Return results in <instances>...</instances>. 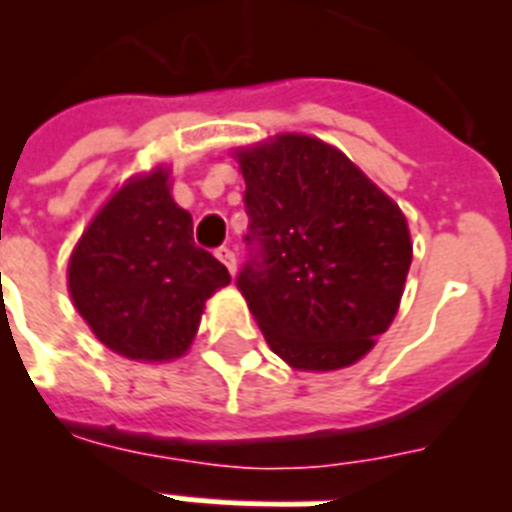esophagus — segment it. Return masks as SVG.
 Listing matches in <instances>:
<instances>
[{
    "label": "esophagus",
    "mask_w": 512,
    "mask_h": 512,
    "mask_svg": "<svg viewBox=\"0 0 512 512\" xmlns=\"http://www.w3.org/2000/svg\"><path fill=\"white\" fill-rule=\"evenodd\" d=\"M215 255H217V260H220V263H223L233 276V273H236V255H233V249L231 247H220Z\"/></svg>",
    "instance_id": "34e87169"
}]
</instances>
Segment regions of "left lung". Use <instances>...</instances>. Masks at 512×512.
Listing matches in <instances>:
<instances>
[{"instance_id":"obj_1","label":"left lung","mask_w":512,"mask_h":512,"mask_svg":"<svg viewBox=\"0 0 512 512\" xmlns=\"http://www.w3.org/2000/svg\"><path fill=\"white\" fill-rule=\"evenodd\" d=\"M247 263L236 287L271 350L329 372L369 353L404 295L412 241L398 204L337 148L279 135L239 151Z\"/></svg>"}]
</instances>
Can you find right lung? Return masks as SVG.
<instances>
[{
    "label": "right lung",
    "instance_id": "right-lung-1",
    "mask_svg": "<svg viewBox=\"0 0 512 512\" xmlns=\"http://www.w3.org/2000/svg\"><path fill=\"white\" fill-rule=\"evenodd\" d=\"M228 281V268L196 247L164 170L114 193L68 263L76 311L103 345L135 361L183 356L204 303Z\"/></svg>",
    "mask_w": 512,
    "mask_h": 512
}]
</instances>
